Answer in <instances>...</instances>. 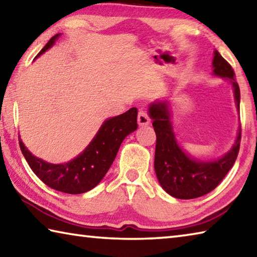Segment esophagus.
I'll return each mask as SVG.
<instances>
[{
  "instance_id": "34e87169",
  "label": "esophagus",
  "mask_w": 257,
  "mask_h": 257,
  "mask_svg": "<svg viewBox=\"0 0 257 257\" xmlns=\"http://www.w3.org/2000/svg\"><path fill=\"white\" fill-rule=\"evenodd\" d=\"M138 124L139 125H147L151 122L150 115L147 114V112L144 110H141L138 112Z\"/></svg>"
}]
</instances>
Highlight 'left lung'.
<instances>
[{"mask_svg":"<svg viewBox=\"0 0 257 257\" xmlns=\"http://www.w3.org/2000/svg\"><path fill=\"white\" fill-rule=\"evenodd\" d=\"M213 68L214 75L232 82L234 99L239 110L240 90L234 79V71L217 51L214 52ZM149 113L153 119L156 134L154 169L162 188L169 195L180 199L201 197L214 189L236 162L240 147V130L232 149L227 154L213 162H202L189 158L177 144L167 103L151 104Z\"/></svg>","mask_w":257,"mask_h":257,"instance_id":"obj_1","label":"left lung"}]
</instances>
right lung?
Here are the masks:
<instances>
[{
	"mask_svg": "<svg viewBox=\"0 0 257 257\" xmlns=\"http://www.w3.org/2000/svg\"><path fill=\"white\" fill-rule=\"evenodd\" d=\"M56 34L38 53L41 55L54 44ZM37 55V56H38ZM137 129V108L104 121L96 136L86 150L68 163L52 164L34 156L19 141L20 150L35 175L51 188L67 194H82L95 186L106 175L125 136Z\"/></svg>",
	"mask_w": 257,
	"mask_h": 257,
	"instance_id": "1",
	"label": "right lung"
}]
</instances>
